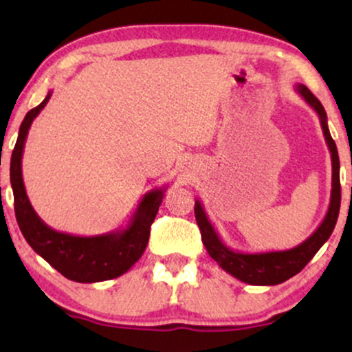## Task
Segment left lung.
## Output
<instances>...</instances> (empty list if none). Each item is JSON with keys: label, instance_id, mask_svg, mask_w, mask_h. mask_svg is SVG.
Here are the masks:
<instances>
[{"label": "left lung", "instance_id": "obj_1", "mask_svg": "<svg viewBox=\"0 0 352 352\" xmlns=\"http://www.w3.org/2000/svg\"><path fill=\"white\" fill-rule=\"evenodd\" d=\"M298 94L301 96L311 107L316 111L321 120L322 134L328 144L331 152V162H333V184H331V200L329 208L326 212L324 220L316 228L309 238H306L302 243L294 246L292 250H283V252H266V253H240L235 250L228 248L218 236L217 230L210 223L207 213L199 200H195V218L199 223L201 241L210 256L217 261L225 272L235 276L236 280L248 283V285L256 286H273L289 280L309 263L311 258L318 253V250L328 241L333 233L334 225L338 221L339 207H341V184H339V155L336 144L329 134L328 129V116H326L324 107L319 100L314 98L313 92L308 87L298 84L294 86Z\"/></svg>", "mask_w": 352, "mask_h": 352}]
</instances>
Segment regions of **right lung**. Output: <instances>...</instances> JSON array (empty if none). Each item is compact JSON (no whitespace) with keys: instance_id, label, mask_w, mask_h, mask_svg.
<instances>
[{"instance_id":"add662e5","label":"right lung","mask_w":352,"mask_h":352,"mask_svg":"<svg viewBox=\"0 0 352 352\" xmlns=\"http://www.w3.org/2000/svg\"><path fill=\"white\" fill-rule=\"evenodd\" d=\"M51 94L52 92H47L46 99L38 107L31 109L24 117L11 155L10 177L14 195L16 220L31 248L67 280L78 283L112 280L129 272L145 252L151 236V225L162 204L165 187L153 188L145 193L124 230L96 236H78L56 232L44 223L26 195L21 159L31 124L51 99Z\"/></svg>"}]
</instances>
